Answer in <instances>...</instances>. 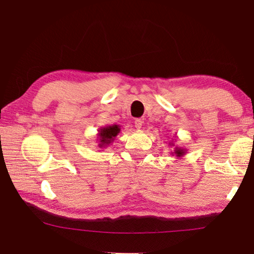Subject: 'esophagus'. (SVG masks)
Returning <instances> with one entry per match:
<instances>
[{"mask_svg": "<svg viewBox=\"0 0 254 254\" xmlns=\"http://www.w3.org/2000/svg\"><path fill=\"white\" fill-rule=\"evenodd\" d=\"M134 126H135V127L137 128V130H139V128L142 127L143 121H142V120H141V119H136L135 121H134Z\"/></svg>", "mask_w": 254, "mask_h": 254, "instance_id": "1", "label": "esophagus"}]
</instances>
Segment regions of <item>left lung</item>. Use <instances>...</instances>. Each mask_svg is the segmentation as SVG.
Segmentation results:
<instances>
[{"mask_svg":"<svg viewBox=\"0 0 254 254\" xmlns=\"http://www.w3.org/2000/svg\"><path fill=\"white\" fill-rule=\"evenodd\" d=\"M169 145H171V147H174V152H171V154H173V156H175L177 159L183 158L185 154H186L187 149H185L183 147H178V145H175V143H173V141H171V142H169Z\"/></svg>","mask_w":254,"mask_h":254,"instance_id":"left-lung-1","label":"left lung"}]
</instances>
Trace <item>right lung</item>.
I'll use <instances>...</instances> for the list:
<instances>
[{"instance_id": "obj_1", "label": "right lung", "mask_w": 254, "mask_h": 254, "mask_svg": "<svg viewBox=\"0 0 254 254\" xmlns=\"http://www.w3.org/2000/svg\"><path fill=\"white\" fill-rule=\"evenodd\" d=\"M121 131V127L118 124H112V126L102 127L97 133V141L98 148L104 149L107 148L110 144L114 142L115 137Z\"/></svg>"}]
</instances>
